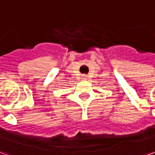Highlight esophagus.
<instances>
[{"instance_id":"1","label":"esophagus","mask_w":155,"mask_h":155,"mask_svg":"<svg viewBox=\"0 0 155 155\" xmlns=\"http://www.w3.org/2000/svg\"><path fill=\"white\" fill-rule=\"evenodd\" d=\"M82 79H83V80H87L86 75H83V76H82Z\"/></svg>"}]
</instances>
